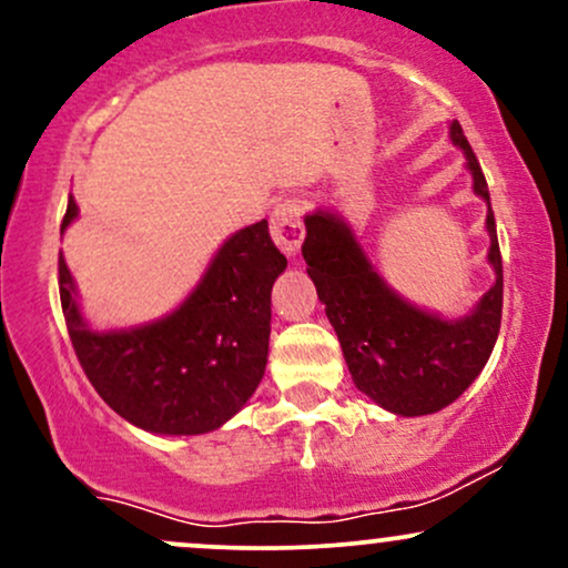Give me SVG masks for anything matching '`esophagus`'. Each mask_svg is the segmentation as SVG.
Listing matches in <instances>:
<instances>
[{
    "label": "esophagus",
    "instance_id": "1",
    "mask_svg": "<svg viewBox=\"0 0 568 568\" xmlns=\"http://www.w3.org/2000/svg\"><path fill=\"white\" fill-rule=\"evenodd\" d=\"M270 232L275 245L285 253V256H296L304 240L302 205H298L296 200L277 202L275 211H272L270 216Z\"/></svg>",
    "mask_w": 568,
    "mask_h": 568
}]
</instances>
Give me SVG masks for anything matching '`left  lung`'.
Returning a JSON list of instances; mask_svg holds the SVG:
<instances>
[{"label":"left lung","mask_w":568,"mask_h":568,"mask_svg":"<svg viewBox=\"0 0 568 568\" xmlns=\"http://www.w3.org/2000/svg\"><path fill=\"white\" fill-rule=\"evenodd\" d=\"M448 139L473 175V192L486 202L488 264L494 285L467 315L448 317L410 304L371 264L347 219L331 207L304 216L306 275L325 304L352 382L395 416H427L452 406L491 357L501 321V256L491 197L462 125L448 122Z\"/></svg>","instance_id":"obj_1"}]
</instances>
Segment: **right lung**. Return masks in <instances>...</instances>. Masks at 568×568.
<instances>
[{"label":"right lung","mask_w":568,"mask_h":568,"mask_svg":"<svg viewBox=\"0 0 568 568\" xmlns=\"http://www.w3.org/2000/svg\"><path fill=\"white\" fill-rule=\"evenodd\" d=\"M77 216L69 197L63 230ZM285 266L262 219L219 245L175 310L125 328L88 323L63 256L58 283L71 344L95 393L152 435H205L240 414L264 379L272 285Z\"/></svg>","instance_id":"obj_1"}]
</instances>
